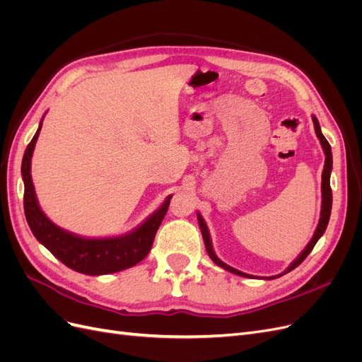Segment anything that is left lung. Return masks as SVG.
<instances>
[{
    "instance_id": "left-lung-1",
    "label": "left lung",
    "mask_w": 362,
    "mask_h": 362,
    "mask_svg": "<svg viewBox=\"0 0 362 362\" xmlns=\"http://www.w3.org/2000/svg\"><path fill=\"white\" fill-rule=\"evenodd\" d=\"M313 122H314V129H315V134L317 137H319L320 140V145L325 151V168H323V173H322V211H320V221H319V225H317L315 228V233L313 235V238L310 240V243L306 245V247L300 252V255L296 258L291 264L284 270L282 273H279V275L276 276H270V278H266V279H276L282 275H286V273L291 272L293 269L298 267L300 262L310 255V252L313 250V247L315 246V243L319 242V238L325 234L326 231V226H327V222H329V217H331V210H332V190H331V184H329V180H331V172H332V152H331V145L327 144V140L325 139V136L322 134V129H320V125H319V120H317L315 116H313ZM198 222H199V228H201V233H202V238H204V243H205V249L208 252V255H210V258L216 262V264L218 267H222L228 272L234 273V275H238V276H243V278H255L254 275H247V273H243L240 272L231 266L225 264V262L222 259H218L217 255L214 254V249H213V243H211V237H210V231H208L206 228V223L202 218V216L198 213Z\"/></svg>"
}]
</instances>
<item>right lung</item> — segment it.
<instances>
[{"mask_svg": "<svg viewBox=\"0 0 362 362\" xmlns=\"http://www.w3.org/2000/svg\"><path fill=\"white\" fill-rule=\"evenodd\" d=\"M40 128L42 120L35 137L31 139L25 149L23 166H21L24 180V211L33 235L64 266L84 275H110V273L136 266L149 254L157 229L168 213L172 194L168 196L158 210L152 213L144 223L128 234L89 238L64 231L63 228L52 223L40 210L31 180V157Z\"/></svg>", "mask_w": 362, "mask_h": 362, "instance_id": "1", "label": "right lung"}]
</instances>
